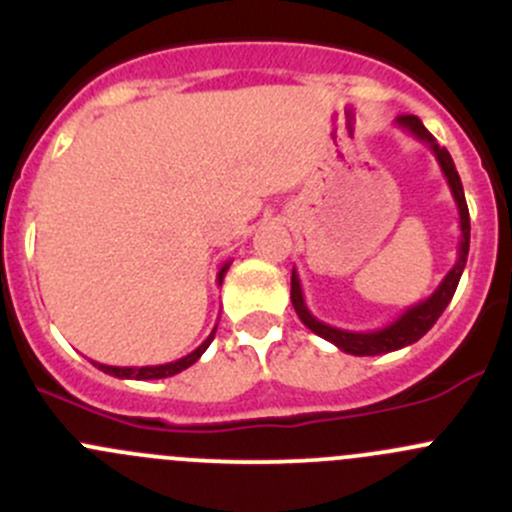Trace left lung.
Wrapping results in <instances>:
<instances>
[{"label":"left lung","mask_w":512,"mask_h":512,"mask_svg":"<svg viewBox=\"0 0 512 512\" xmlns=\"http://www.w3.org/2000/svg\"><path fill=\"white\" fill-rule=\"evenodd\" d=\"M396 126L404 128V131H409L411 136L418 138V141L426 143V146L433 151V156H436L438 165H441L448 188H451L453 193V200H456L458 205V218H461V245H458L456 265L448 270V275L443 277V282L438 285L436 292H433L428 299H423V302L409 307L399 319L386 324L384 329H376V332H347V329H337L319 322V319L309 312L307 304H304L299 275L297 270H292V292H289V297H292V307L294 312H297V317L302 319L304 327L312 329L314 334H319V337L327 339V342H332L334 347H339L342 352L354 354V356L389 354V352H396V349H404L409 347V344L418 342V339H421L423 334L438 322L443 309L448 307V302H451L453 294H456L458 280H461L463 267H466V260H468V247H471V215H468L466 195H463V185H461V178H458L456 165H453L451 153H448L446 148L438 146L436 138L426 131V126H423L418 116H399L396 118Z\"/></svg>","instance_id":"1"}]
</instances>
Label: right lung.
<instances>
[{
	"mask_svg": "<svg viewBox=\"0 0 512 512\" xmlns=\"http://www.w3.org/2000/svg\"><path fill=\"white\" fill-rule=\"evenodd\" d=\"M227 267H230V262H225L223 267H220L218 272V285H223V277L227 272ZM215 332H218V324L213 327V332H210V337L205 339L203 344H200L195 352H190L188 356H183V359L178 361H168V364H156V366H106V364H98L94 361V366L103 371V374H111V376H118V379H138V381H148V379H168V376H175L180 374L183 369H188V366H193L195 361L200 359V356L205 354V349L210 347V342L215 339Z\"/></svg>",
	"mask_w": 512,
	"mask_h": 512,
	"instance_id": "add662e5",
	"label": "right lung"
}]
</instances>
